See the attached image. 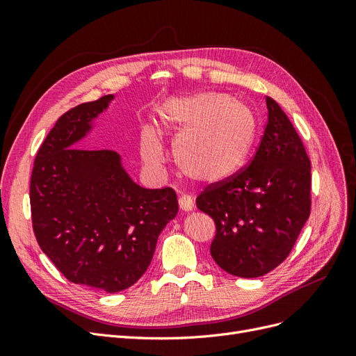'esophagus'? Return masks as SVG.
Returning <instances> with one entry per match:
<instances>
[{
  "instance_id": "1",
  "label": "esophagus",
  "mask_w": 356,
  "mask_h": 356,
  "mask_svg": "<svg viewBox=\"0 0 356 356\" xmlns=\"http://www.w3.org/2000/svg\"><path fill=\"white\" fill-rule=\"evenodd\" d=\"M178 203H179V209L184 211V212H190V211H193V208H195V200H193L190 196H186V195L179 197Z\"/></svg>"
}]
</instances>
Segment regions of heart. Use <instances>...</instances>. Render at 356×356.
<instances>
[{"label":"heart","mask_w":356,"mask_h":356,"mask_svg":"<svg viewBox=\"0 0 356 356\" xmlns=\"http://www.w3.org/2000/svg\"><path fill=\"white\" fill-rule=\"evenodd\" d=\"M160 135L175 136L174 154L179 169L203 184H218L243 168L257 139V117L246 104L229 95L202 92L170 96L156 117ZM141 156L152 168L165 154L152 127L141 134Z\"/></svg>","instance_id":"b5f03b06"}]
</instances>
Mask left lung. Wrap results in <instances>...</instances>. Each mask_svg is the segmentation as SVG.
Instances as JSON below:
<instances>
[{
    "instance_id": "8db88e82",
    "label": "left lung",
    "mask_w": 356,
    "mask_h": 356,
    "mask_svg": "<svg viewBox=\"0 0 356 356\" xmlns=\"http://www.w3.org/2000/svg\"><path fill=\"white\" fill-rule=\"evenodd\" d=\"M267 124L252 161L196 199L217 233L211 255L222 270L258 277L289 255L310 215V160L279 104L266 98Z\"/></svg>"
}]
</instances>
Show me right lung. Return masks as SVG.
Segmentation results:
<instances>
[{
  "mask_svg": "<svg viewBox=\"0 0 356 356\" xmlns=\"http://www.w3.org/2000/svg\"><path fill=\"white\" fill-rule=\"evenodd\" d=\"M114 95L74 106L41 144L31 175L32 227L68 281L118 293L148 268L159 234L177 217L170 187L138 186L111 149L77 148Z\"/></svg>",
  "mask_w": 356,
  "mask_h": 356,
  "instance_id": "obj_1",
  "label": "right lung"
}]
</instances>
